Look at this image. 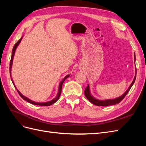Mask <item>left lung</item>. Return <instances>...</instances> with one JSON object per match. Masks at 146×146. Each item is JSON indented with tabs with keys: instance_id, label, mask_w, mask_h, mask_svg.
<instances>
[{
	"instance_id": "1",
	"label": "left lung",
	"mask_w": 146,
	"mask_h": 146,
	"mask_svg": "<svg viewBox=\"0 0 146 146\" xmlns=\"http://www.w3.org/2000/svg\"><path fill=\"white\" fill-rule=\"evenodd\" d=\"M134 62L135 64V61H136V56L135 54L134 53ZM136 69L135 70V77L133 82L130 84V86L129 88L127 90V91L123 93L122 96L118 97V98H116L115 99H107V100H99L95 98L94 97L92 96L91 93V91H90V85H88V86L86 88V89L85 90V95L86 96V98L88 99L90 102L92 104H93L94 105H96L97 106H103V107H107V106L108 105H116L119 104L120 102L123 99V98H125L127 94L129 92L130 90L131 89V86H133V85L135 83V79H136Z\"/></svg>"
}]
</instances>
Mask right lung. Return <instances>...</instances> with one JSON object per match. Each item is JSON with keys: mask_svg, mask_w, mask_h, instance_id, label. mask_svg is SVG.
<instances>
[{"mask_svg": "<svg viewBox=\"0 0 146 146\" xmlns=\"http://www.w3.org/2000/svg\"><path fill=\"white\" fill-rule=\"evenodd\" d=\"M23 36H22L21 38V39H19V40L17 41L15 44L14 46V47H13V50H12V54H11V60H10V77H11V81H12V83L13 84V85H14V86L15 87V88L16 89V90L17 91V92H18L19 94L20 95V96L22 98H23L24 100H26L28 102L32 104L33 105H41V106H50L52 104H54V103H55L60 98V96L61 95V90H62V85H63V83H64V82L65 81V80L66 78H67L68 77H69L70 76V74H68L67 75V76H65L64 77V78L62 80H61V82L59 84V86H58V92H57L56 94V96L55 98L54 99H53L52 100H49L48 102H35L32 100H31L30 99H29L28 98H27V97H25V96H24L23 94H22L21 93V92L17 89V88L15 86V84L14 83V81H13V80L12 79V77H11V68H12V65H13V58H14V56H15V52H16V48L17 47V46H19V44H20L21 41L22 39H23Z\"/></svg>", "mask_w": 146, "mask_h": 146, "instance_id": "add662e5", "label": "right lung"}]
</instances>
